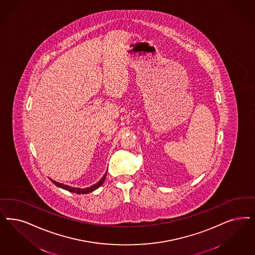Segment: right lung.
<instances>
[{
	"label": "right lung",
	"mask_w": 255,
	"mask_h": 255,
	"mask_svg": "<svg viewBox=\"0 0 255 255\" xmlns=\"http://www.w3.org/2000/svg\"><path fill=\"white\" fill-rule=\"evenodd\" d=\"M106 173H107V171L105 173V175L103 176V177L100 179V181L97 182L96 184H94V185H91V186H89V187H86V188L71 187L70 185H64V184H60V183H58V182H55L53 179H50V180H51L56 186H58V187H60V188H63V189H65V190H68V191L72 192V193L88 194L89 193V192H92V191L96 190L98 187H100L101 185H103L104 181L106 180Z\"/></svg>",
	"instance_id": "obj_1"
}]
</instances>
